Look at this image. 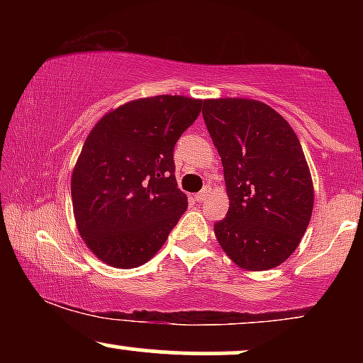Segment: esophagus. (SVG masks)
Masks as SVG:
<instances>
[{
    "label": "esophagus",
    "mask_w": 363,
    "mask_h": 363,
    "mask_svg": "<svg viewBox=\"0 0 363 363\" xmlns=\"http://www.w3.org/2000/svg\"><path fill=\"white\" fill-rule=\"evenodd\" d=\"M210 193H211V189H210V187L206 186L205 189H203V191H199V193L196 194V199H198L199 203H201V201H205V199L208 198V196H210Z\"/></svg>",
    "instance_id": "34e87169"
}]
</instances>
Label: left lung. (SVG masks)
Instances as JSON below:
<instances>
[{
    "label": "left lung",
    "mask_w": 363,
    "mask_h": 363,
    "mask_svg": "<svg viewBox=\"0 0 363 363\" xmlns=\"http://www.w3.org/2000/svg\"><path fill=\"white\" fill-rule=\"evenodd\" d=\"M203 118L230 201L215 223L216 240L240 268L272 269L301 244L314 206L301 141L277 111L252 99H208Z\"/></svg>",
    "instance_id": "1"
}]
</instances>
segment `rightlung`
Segmentation results:
<instances>
[{
    "mask_svg": "<svg viewBox=\"0 0 363 363\" xmlns=\"http://www.w3.org/2000/svg\"><path fill=\"white\" fill-rule=\"evenodd\" d=\"M203 101L157 95L123 104L95 124L72 174L78 232L114 268L145 264L187 208L177 187L174 147Z\"/></svg>",
    "mask_w": 363,
    "mask_h": 363,
    "instance_id": "obj_1",
    "label": "right lung"
}]
</instances>
